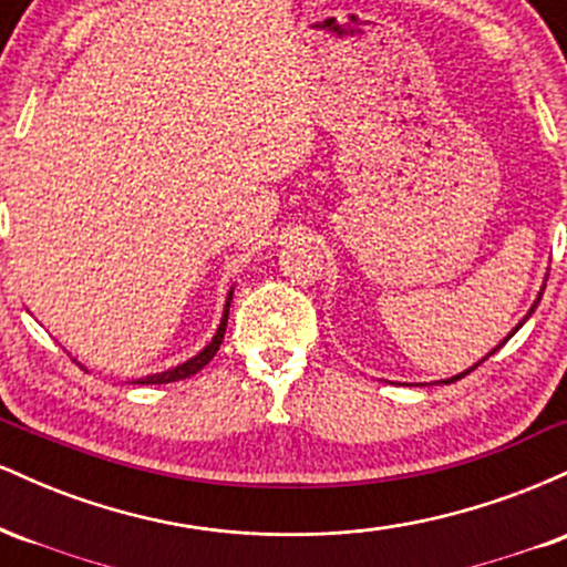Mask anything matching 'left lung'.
Instances as JSON below:
<instances>
[{
    "label": "left lung",
    "mask_w": 567,
    "mask_h": 567,
    "mask_svg": "<svg viewBox=\"0 0 567 567\" xmlns=\"http://www.w3.org/2000/svg\"><path fill=\"white\" fill-rule=\"evenodd\" d=\"M542 296H544V290H542V292H538V298H536V303H533V309H530V311H528V317H530V315H533V311H536V306H538V301H542ZM528 317H525V320H528ZM525 320H523V322H525ZM523 322H519V324H517V328H523ZM517 328H514V330H517ZM514 330H512V333H514ZM512 333H509V336H512ZM496 349H501V347H496ZM496 349H493V351H491V354H496ZM491 354H487V357H491ZM487 357H483V360H480V362H477V365H474V368H480V365H483V362H485V360H487ZM474 368H470V370H466V373H461V375H453V379H447V381H442V383H453V381H458V379H464V375H470V373H472V370H474Z\"/></svg>",
    "instance_id": "obj_1"
}]
</instances>
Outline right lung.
Masks as SVG:
<instances>
[{
	"mask_svg": "<svg viewBox=\"0 0 567 567\" xmlns=\"http://www.w3.org/2000/svg\"><path fill=\"white\" fill-rule=\"evenodd\" d=\"M229 306H231V292H229V301H226V309H224V320H220V324H218V333L213 336V341L207 343V347L202 349L197 357H192V360L184 362V365H178V368H173V370H165V373L146 375V379H141L138 383H171V381H184V379H188V375L199 373V370L205 368L207 362L213 360V357H216L220 341H224L226 322H229Z\"/></svg>",
	"mask_w": 567,
	"mask_h": 567,
	"instance_id": "obj_1",
	"label": "right lung"
}]
</instances>
